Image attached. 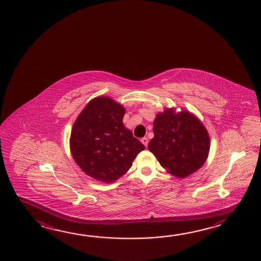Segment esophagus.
Masks as SVG:
<instances>
[{
	"label": "esophagus",
	"mask_w": 261,
	"mask_h": 261,
	"mask_svg": "<svg viewBox=\"0 0 261 261\" xmlns=\"http://www.w3.org/2000/svg\"><path fill=\"white\" fill-rule=\"evenodd\" d=\"M141 142H142V143H143V145H144V146H145V147H147L148 142H149V141H148L147 138H146V137L142 138V140H141Z\"/></svg>",
	"instance_id": "34e87169"
}]
</instances>
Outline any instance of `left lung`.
<instances>
[{"label": "left lung", "instance_id": "1", "mask_svg": "<svg viewBox=\"0 0 261 261\" xmlns=\"http://www.w3.org/2000/svg\"><path fill=\"white\" fill-rule=\"evenodd\" d=\"M154 137L148 144L161 166L178 178L193 174L203 165L210 151V137L197 117L187 110L166 109L153 121Z\"/></svg>", "mask_w": 261, "mask_h": 261}]
</instances>
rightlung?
<instances>
[{
	"mask_svg": "<svg viewBox=\"0 0 261 261\" xmlns=\"http://www.w3.org/2000/svg\"><path fill=\"white\" fill-rule=\"evenodd\" d=\"M125 109L108 96L91 100L71 129V154L81 169L96 180L111 183L133 166L145 147L122 122Z\"/></svg>",
	"mask_w": 261,
	"mask_h": 261,
	"instance_id": "add662e5",
	"label": "right lung"
}]
</instances>
